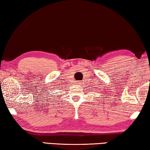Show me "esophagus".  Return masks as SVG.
<instances>
[{
	"mask_svg": "<svg viewBox=\"0 0 150 150\" xmlns=\"http://www.w3.org/2000/svg\"><path fill=\"white\" fill-rule=\"evenodd\" d=\"M77 83L79 84H80V85H81V83H82V82H81V81H79V82H77Z\"/></svg>",
	"mask_w": 150,
	"mask_h": 150,
	"instance_id": "1",
	"label": "esophagus"
}]
</instances>
